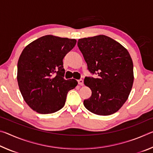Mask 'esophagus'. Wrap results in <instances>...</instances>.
Instances as JSON below:
<instances>
[{
    "label": "esophagus",
    "mask_w": 153,
    "mask_h": 153,
    "mask_svg": "<svg viewBox=\"0 0 153 153\" xmlns=\"http://www.w3.org/2000/svg\"><path fill=\"white\" fill-rule=\"evenodd\" d=\"M77 82H78V84L79 86H83L84 85V81L82 79H79Z\"/></svg>",
    "instance_id": "1"
}]
</instances>
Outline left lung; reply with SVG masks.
Segmentation results:
<instances>
[{
    "label": "left lung",
    "instance_id": "obj_1",
    "mask_svg": "<svg viewBox=\"0 0 153 153\" xmlns=\"http://www.w3.org/2000/svg\"><path fill=\"white\" fill-rule=\"evenodd\" d=\"M77 46L88 69L98 78L85 77L84 84L92 95L84 100L90 112L109 115L126 102L134 82L133 62L128 50L117 41L105 35L80 38Z\"/></svg>",
    "mask_w": 153,
    "mask_h": 153
}]
</instances>
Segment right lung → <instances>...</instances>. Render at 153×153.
<instances>
[{"label":"right lung","instance_id":"add662e5","mask_svg":"<svg viewBox=\"0 0 153 153\" xmlns=\"http://www.w3.org/2000/svg\"><path fill=\"white\" fill-rule=\"evenodd\" d=\"M76 39L46 35L25 46L18 60L17 82L28 106L40 114L56 112L65 105L67 94L77 85L65 79L63 59Z\"/></svg>","mask_w":153,"mask_h":153}]
</instances>
